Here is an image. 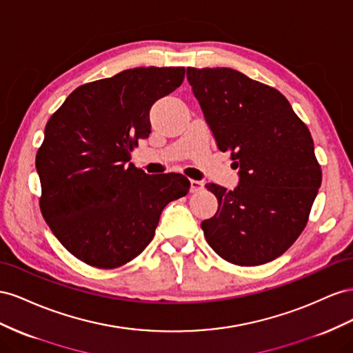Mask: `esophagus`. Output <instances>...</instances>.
I'll list each match as a JSON object with an SVG mask.
<instances>
[{"label": "esophagus", "instance_id": "esophagus-1", "mask_svg": "<svg viewBox=\"0 0 353 353\" xmlns=\"http://www.w3.org/2000/svg\"><path fill=\"white\" fill-rule=\"evenodd\" d=\"M203 189H204V182H199V180H190V192L196 194Z\"/></svg>", "mask_w": 353, "mask_h": 353}]
</instances>
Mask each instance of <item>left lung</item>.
<instances>
[{
	"instance_id": "1",
	"label": "left lung",
	"mask_w": 353,
	"mask_h": 353,
	"mask_svg": "<svg viewBox=\"0 0 353 353\" xmlns=\"http://www.w3.org/2000/svg\"><path fill=\"white\" fill-rule=\"evenodd\" d=\"M188 81L221 152L239 167L234 190L207 183L217 213L201 223L229 263L259 266L294 244L322 182L309 128L276 88L230 68H188Z\"/></svg>"
}]
</instances>
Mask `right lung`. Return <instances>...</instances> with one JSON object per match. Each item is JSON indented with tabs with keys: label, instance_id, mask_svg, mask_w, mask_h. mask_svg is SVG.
Masks as SVG:
<instances>
[{
	"label": "right lung",
	"instance_id": "right-lung-1",
	"mask_svg": "<svg viewBox=\"0 0 353 353\" xmlns=\"http://www.w3.org/2000/svg\"><path fill=\"white\" fill-rule=\"evenodd\" d=\"M183 78L185 68L127 69L79 85L50 117L35 158L39 208L78 260L124 266L152 241L164 207L189 192L183 174L149 176L127 164L150 134V106Z\"/></svg>",
	"mask_w": 353,
	"mask_h": 353
}]
</instances>
